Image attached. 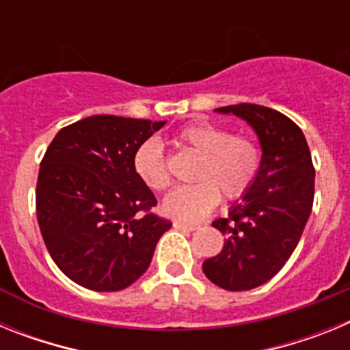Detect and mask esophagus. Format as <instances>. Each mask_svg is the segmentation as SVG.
Returning <instances> with one entry per match:
<instances>
[{
	"instance_id": "esophagus-1",
	"label": "esophagus",
	"mask_w": 350,
	"mask_h": 350,
	"mask_svg": "<svg viewBox=\"0 0 350 350\" xmlns=\"http://www.w3.org/2000/svg\"><path fill=\"white\" fill-rule=\"evenodd\" d=\"M173 226H175L177 230H182V231H194V230H198L196 224H189V222H182V221H175V222H173Z\"/></svg>"
}]
</instances>
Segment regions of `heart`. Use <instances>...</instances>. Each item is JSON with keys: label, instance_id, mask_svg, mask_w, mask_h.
<instances>
[{"label": "heart", "instance_id": "1", "mask_svg": "<svg viewBox=\"0 0 350 350\" xmlns=\"http://www.w3.org/2000/svg\"><path fill=\"white\" fill-rule=\"evenodd\" d=\"M173 142L178 147L193 148L196 161L194 184L173 189L163 202L166 215L182 222H196L226 200H238L250 189L261 170V148L247 135H231L230 129L208 120H200L178 129ZM137 177L152 191H165L172 184L163 147L147 140L133 156Z\"/></svg>", "mask_w": 350, "mask_h": 350}]
</instances>
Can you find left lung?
Instances as JSON below:
<instances>
[{
	"label": "left lung",
	"mask_w": 350,
	"mask_h": 350,
	"mask_svg": "<svg viewBox=\"0 0 350 350\" xmlns=\"http://www.w3.org/2000/svg\"><path fill=\"white\" fill-rule=\"evenodd\" d=\"M247 120L261 142L258 178L226 219L213 221L226 237L217 256L203 261L206 279L228 291H249L279 273L298 245L314 205L315 170L296 122L261 105L215 108Z\"/></svg>",
	"instance_id": "8db88e82"
}]
</instances>
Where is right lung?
Segmentation results:
<instances>
[{
  "mask_svg": "<svg viewBox=\"0 0 350 350\" xmlns=\"http://www.w3.org/2000/svg\"><path fill=\"white\" fill-rule=\"evenodd\" d=\"M166 122L91 116L61 129L40 163L36 217L49 254L68 279L120 291L150 265L172 222L152 212L154 193L133 156Z\"/></svg>",
  "mask_w": 350,
  "mask_h": 350,
  "instance_id": "right-lung-1",
  "label": "right lung"
}]
</instances>
